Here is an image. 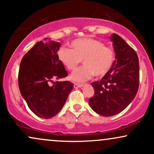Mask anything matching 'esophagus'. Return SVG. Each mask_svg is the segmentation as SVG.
<instances>
[{"label": "esophagus", "instance_id": "obj_1", "mask_svg": "<svg viewBox=\"0 0 154 154\" xmlns=\"http://www.w3.org/2000/svg\"><path fill=\"white\" fill-rule=\"evenodd\" d=\"M83 86H84V85L81 84H74V88H81Z\"/></svg>", "mask_w": 154, "mask_h": 154}]
</instances>
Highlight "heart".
<instances>
[{
    "label": "heart",
    "mask_w": 154,
    "mask_h": 154,
    "mask_svg": "<svg viewBox=\"0 0 154 154\" xmlns=\"http://www.w3.org/2000/svg\"><path fill=\"white\" fill-rule=\"evenodd\" d=\"M71 46L73 49L60 48L57 56L69 70L75 69L83 60L84 66L70 75V80L73 82H84L94 75L103 76L109 72L115 63L114 50L97 39L91 37L77 39L72 42Z\"/></svg>",
    "instance_id": "1"
}]
</instances>
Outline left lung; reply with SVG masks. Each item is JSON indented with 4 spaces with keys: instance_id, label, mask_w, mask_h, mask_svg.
I'll return each instance as SVG.
<instances>
[{
    "instance_id": "left-lung-1",
    "label": "left lung",
    "mask_w": 154,
    "mask_h": 154,
    "mask_svg": "<svg viewBox=\"0 0 154 154\" xmlns=\"http://www.w3.org/2000/svg\"><path fill=\"white\" fill-rule=\"evenodd\" d=\"M115 52L112 68L99 81L91 84L94 95L89 99L91 109L110 117L121 112L135 98L139 86V61L136 52L122 37L110 36Z\"/></svg>"
}]
</instances>
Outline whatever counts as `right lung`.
I'll list each match as a JSON object with an SVG mask.
<instances>
[{"mask_svg": "<svg viewBox=\"0 0 154 154\" xmlns=\"http://www.w3.org/2000/svg\"><path fill=\"white\" fill-rule=\"evenodd\" d=\"M38 42L25 54L19 71V87L29 108L38 117L49 119L62 109L73 88L70 81H56L53 79L68 75L57 56L60 43L50 40Z\"/></svg>", "mask_w": 154, "mask_h": 154, "instance_id": "add662e5", "label": "right lung"}]
</instances>
